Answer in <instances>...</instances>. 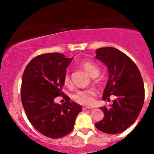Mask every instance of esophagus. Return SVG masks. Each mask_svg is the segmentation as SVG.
I'll return each mask as SVG.
<instances>
[{
    "instance_id": "obj_1",
    "label": "esophagus",
    "mask_w": 154,
    "mask_h": 154,
    "mask_svg": "<svg viewBox=\"0 0 154 154\" xmlns=\"http://www.w3.org/2000/svg\"><path fill=\"white\" fill-rule=\"evenodd\" d=\"M83 110H86V109H91L90 107H86V106H83Z\"/></svg>"
}]
</instances>
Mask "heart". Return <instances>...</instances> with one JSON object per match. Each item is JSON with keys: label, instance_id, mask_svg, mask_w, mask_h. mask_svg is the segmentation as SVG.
<instances>
[{"label": "heart", "instance_id": "1", "mask_svg": "<svg viewBox=\"0 0 154 154\" xmlns=\"http://www.w3.org/2000/svg\"><path fill=\"white\" fill-rule=\"evenodd\" d=\"M80 66L91 77L97 76L100 72L99 68L91 62L83 61L80 63ZM63 80L65 86H69L71 84V77H70V74L68 71L65 73ZM95 95V90L92 89V88H88V89L78 90L77 91H76L75 94L73 95V98L76 102L80 103V104L89 106V105L92 104L94 102V98Z\"/></svg>", "mask_w": 154, "mask_h": 154}]
</instances>
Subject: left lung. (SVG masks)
I'll return each instance as SVG.
<instances>
[{
	"label": "left lung",
	"mask_w": 154,
	"mask_h": 154,
	"mask_svg": "<svg viewBox=\"0 0 154 154\" xmlns=\"http://www.w3.org/2000/svg\"><path fill=\"white\" fill-rule=\"evenodd\" d=\"M95 58L104 63L109 71L103 100L109 101L111 94L116 97L110 108L100 107L105 117L96 123L95 127L108 134L122 133L136 122L143 106L144 87L142 75L133 60L116 48H98Z\"/></svg>",
	"instance_id": "1"
}]
</instances>
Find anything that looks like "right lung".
I'll return each mask as SVG.
<instances>
[{
    "instance_id": "obj_1",
    "label": "right lung",
    "mask_w": 154,
    "mask_h": 154,
    "mask_svg": "<svg viewBox=\"0 0 154 154\" xmlns=\"http://www.w3.org/2000/svg\"><path fill=\"white\" fill-rule=\"evenodd\" d=\"M72 60L60 53L42 54L29 62L23 74L21 98L27 119L35 130L51 139L71 133L82 111L67 95L62 105L54 102L57 96L65 94L63 76Z\"/></svg>"
}]
</instances>
